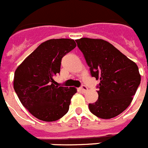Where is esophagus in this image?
Instances as JSON below:
<instances>
[{
  "mask_svg": "<svg viewBox=\"0 0 148 148\" xmlns=\"http://www.w3.org/2000/svg\"><path fill=\"white\" fill-rule=\"evenodd\" d=\"M80 89H81V91L83 92H86L87 91V86L85 85H82L81 86H80Z\"/></svg>",
  "mask_w": 148,
  "mask_h": 148,
  "instance_id": "esophagus-1",
  "label": "esophagus"
}]
</instances>
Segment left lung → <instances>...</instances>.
<instances>
[{
    "instance_id": "obj_1",
    "label": "left lung",
    "mask_w": 148,
    "mask_h": 148,
    "mask_svg": "<svg viewBox=\"0 0 148 148\" xmlns=\"http://www.w3.org/2000/svg\"><path fill=\"white\" fill-rule=\"evenodd\" d=\"M91 76L99 79V99L89 104V110L101 119H110L124 111L141 83L137 64L112 44L101 39L76 40Z\"/></svg>"
}]
</instances>
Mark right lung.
<instances>
[{"instance_id":"1","label":"right lung","mask_w":148,"mask_h":148,"mask_svg":"<svg viewBox=\"0 0 148 148\" xmlns=\"http://www.w3.org/2000/svg\"><path fill=\"white\" fill-rule=\"evenodd\" d=\"M76 47L71 39H52L41 43L15 71L13 87L22 105L36 118L53 122L69 110L74 87L56 86L61 62Z\"/></svg>"}]
</instances>
